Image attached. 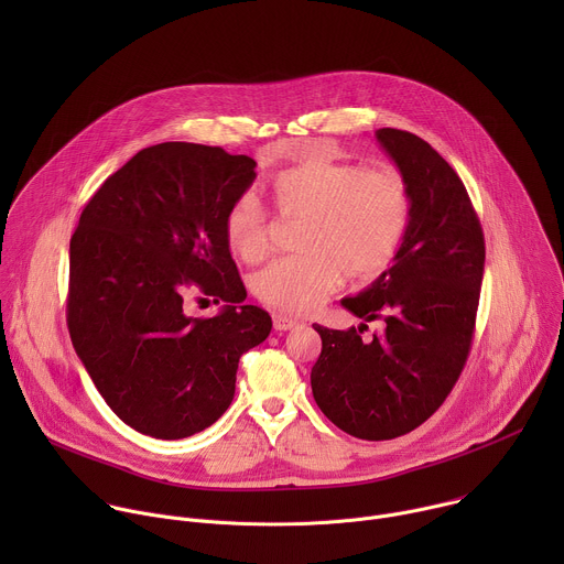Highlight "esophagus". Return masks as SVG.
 <instances>
[{
    "instance_id": "34e87169",
    "label": "esophagus",
    "mask_w": 564,
    "mask_h": 564,
    "mask_svg": "<svg viewBox=\"0 0 564 564\" xmlns=\"http://www.w3.org/2000/svg\"><path fill=\"white\" fill-rule=\"evenodd\" d=\"M272 318H274V330H279V333L292 330V328L296 326V321L290 318V316H285V314H274Z\"/></svg>"
}]
</instances>
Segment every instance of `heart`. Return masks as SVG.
<instances>
[{"label":"heart","instance_id":"obj_1","mask_svg":"<svg viewBox=\"0 0 564 564\" xmlns=\"http://www.w3.org/2000/svg\"><path fill=\"white\" fill-rule=\"evenodd\" d=\"M270 196L283 220H303L299 257L276 259L252 279L254 294L279 312L301 314L324 301L341 281L379 279L404 246L413 194L394 167H364L318 144L301 163L279 172ZM231 254L257 263L272 246L274 220L254 194L231 203L223 220Z\"/></svg>","mask_w":564,"mask_h":564}]
</instances>
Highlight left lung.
Here are the masks:
<instances>
[{
	"mask_svg": "<svg viewBox=\"0 0 564 564\" xmlns=\"http://www.w3.org/2000/svg\"><path fill=\"white\" fill-rule=\"evenodd\" d=\"M413 194V218L392 268L341 301L359 330L321 335L310 372L324 415L352 437L381 442L422 426L459 379L475 333L485 231L455 170L420 135L377 129ZM368 319L384 330L360 339Z\"/></svg>",
	"mask_w": 564,
	"mask_h": 564,
	"instance_id": "8db88e82",
	"label": "left lung"
}]
</instances>
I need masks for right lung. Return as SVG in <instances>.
Instances as JSON below:
<instances>
[{
    "mask_svg": "<svg viewBox=\"0 0 564 564\" xmlns=\"http://www.w3.org/2000/svg\"><path fill=\"white\" fill-rule=\"evenodd\" d=\"M250 155L163 142L138 151L85 205L70 236L66 324L109 409L131 429L183 440L231 404L238 359L272 318L248 292L223 220L257 178ZM189 291L225 300L212 319L182 307Z\"/></svg>",
    "mask_w": 564,
    "mask_h": 564,
    "instance_id": "obj_1",
    "label": "right lung"
}]
</instances>
